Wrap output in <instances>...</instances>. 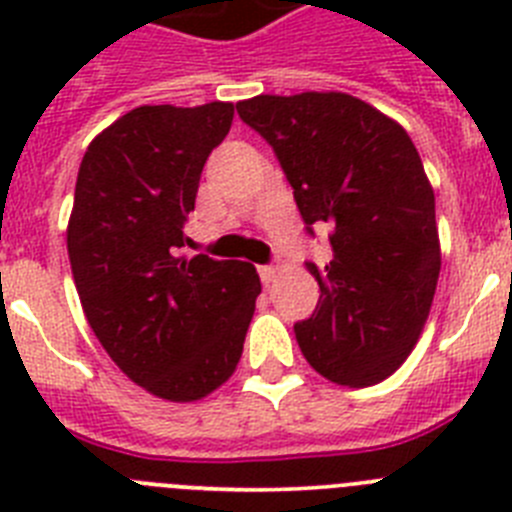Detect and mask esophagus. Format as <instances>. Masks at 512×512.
<instances>
[{
  "label": "esophagus",
  "mask_w": 512,
  "mask_h": 512,
  "mask_svg": "<svg viewBox=\"0 0 512 512\" xmlns=\"http://www.w3.org/2000/svg\"><path fill=\"white\" fill-rule=\"evenodd\" d=\"M259 277H261V282L266 284V287H269L271 282H274V277H277V269H274V266H259Z\"/></svg>",
  "instance_id": "esophagus-1"
}]
</instances>
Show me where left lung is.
<instances>
[{"label":"left lung","mask_w":512,"mask_h":512,"mask_svg":"<svg viewBox=\"0 0 512 512\" xmlns=\"http://www.w3.org/2000/svg\"><path fill=\"white\" fill-rule=\"evenodd\" d=\"M235 110L274 148L307 233L330 228L333 259L307 264L320 300L295 323L302 354L330 382H382L413 351L441 271L436 197L413 140L343 92L261 94Z\"/></svg>","instance_id":"8db88e82"}]
</instances>
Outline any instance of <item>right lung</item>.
Instances as JSON below:
<instances>
[{
	"instance_id": "1",
	"label": "right lung",
	"mask_w": 512,
	"mask_h": 512,
	"mask_svg": "<svg viewBox=\"0 0 512 512\" xmlns=\"http://www.w3.org/2000/svg\"><path fill=\"white\" fill-rule=\"evenodd\" d=\"M230 122V102L135 107L89 143L76 176L66 243L84 315L122 372L171 402L228 382L261 292L246 261L184 253Z\"/></svg>"
}]
</instances>
